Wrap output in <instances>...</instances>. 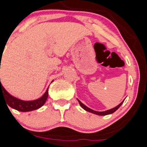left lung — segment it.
Masks as SVG:
<instances>
[{
  "label": "left lung",
  "instance_id": "left-lung-1",
  "mask_svg": "<svg viewBox=\"0 0 147 147\" xmlns=\"http://www.w3.org/2000/svg\"><path fill=\"white\" fill-rule=\"evenodd\" d=\"M78 101H79V104H80V106L82 107V108H83V109H84L85 110L88 111V112H91V113H94V114H95V115H109V114H112V113H113V112H115V111L117 110V109H118V108L120 107V106H121L122 104H123V101H122V102L120 103V105H117V107H115L113 108V109H109V110L105 111V112H97V111H94V110H93V109H90V108H88V107H86V105H83V103H82L81 101H80V100H78Z\"/></svg>",
  "mask_w": 147,
  "mask_h": 147
}]
</instances>
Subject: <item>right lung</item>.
<instances>
[{
	"label": "right lung",
	"mask_w": 147,
	"mask_h": 147,
	"mask_svg": "<svg viewBox=\"0 0 147 147\" xmlns=\"http://www.w3.org/2000/svg\"><path fill=\"white\" fill-rule=\"evenodd\" d=\"M48 96H49V88L46 90L44 95L38 99L34 101H22L10 95L1 84L0 79V98L1 96L3 97L4 99L6 101L8 106L20 112H30L41 107L46 102Z\"/></svg>",
	"instance_id": "right-lung-1"
}]
</instances>
